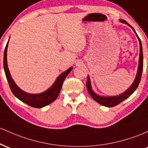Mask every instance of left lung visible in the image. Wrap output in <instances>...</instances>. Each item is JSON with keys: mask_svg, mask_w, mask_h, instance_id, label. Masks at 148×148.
I'll return each instance as SVG.
<instances>
[{"mask_svg": "<svg viewBox=\"0 0 148 148\" xmlns=\"http://www.w3.org/2000/svg\"><path fill=\"white\" fill-rule=\"evenodd\" d=\"M119 21L123 24H125L128 25L129 26H130L132 28L134 32L135 33L136 36H137L138 39L139 41V45H140V54H139V60H138V71L136 75L134 81L133 82L132 85L130 86L125 92H124L122 94H119L117 96H101L99 94H96L95 92L93 91L92 88V84H91V81L90 78L88 76L87 77V90L89 94H90V96H92V99L94 100H95L96 102L99 103L101 105L106 106V107H113L118 105L119 103H120L121 102L127 99L128 97H129L132 94L135 92L136 89H137L139 83H140V79H141V75H142V72H143V47H142V43L139 38L136 32L135 31V30L134 29V28L131 26L130 24H129L125 20L123 19H119Z\"/></svg>", "mask_w": 148, "mask_h": 148, "instance_id": "1", "label": "left lung"}]
</instances>
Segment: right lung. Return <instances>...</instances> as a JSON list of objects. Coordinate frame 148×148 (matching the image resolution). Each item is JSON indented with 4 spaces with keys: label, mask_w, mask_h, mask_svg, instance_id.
Listing matches in <instances>:
<instances>
[{
    "label": "right lung",
    "mask_w": 148,
    "mask_h": 148,
    "mask_svg": "<svg viewBox=\"0 0 148 148\" xmlns=\"http://www.w3.org/2000/svg\"><path fill=\"white\" fill-rule=\"evenodd\" d=\"M8 42H9V40L5 48L4 56H3V67H4V71L5 73L6 78L8 79L10 87L13 94L22 102L31 106V107L36 108H40L45 107V106L52 103L53 101L56 100L58 95L59 94L64 79L67 77L69 73L72 71L73 67L69 68V69L59 75L57 78L56 79L55 82L53 83L52 85L46 91L40 93V94H29V93L23 91L18 87L16 83L14 82V79L12 77L9 69H8L7 61Z\"/></svg>",
    "instance_id": "right-lung-1"
}]
</instances>
